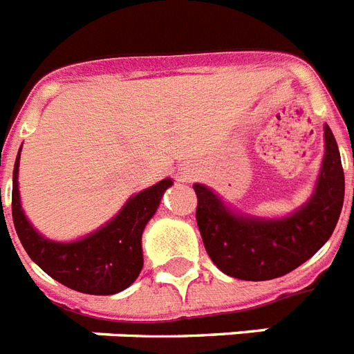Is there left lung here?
<instances>
[{"label": "left lung", "mask_w": 354, "mask_h": 354, "mask_svg": "<svg viewBox=\"0 0 354 354\" xmlns=\"http://www.w3.org/2000/svg\"><path fill=\"white\" fill-rule=\"evenodd\" d=\"M197 226L216 267L247 281L289 274L315 256L335 230L344 205V168L335 135L325 126V155L316 188L301 208L281 219L232 212L208 186L194 185Z\"/></svg>", "instance_id": "1"}]
</instances>
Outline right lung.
<instances>
[{
    "instance_id": "obj_1",
    "label": "right lung",
    "mask_w": 354,
    "mask_h": 354,
    "mask_svg": "<svg viewBox=\"0 0 354 354\" xmlns=\"http://www.w3.org/2000/svg\"><path fill=\"white\" fill-rule=\"evenodd\" d=\"M19 153L12 174V221L19 241L44 272L84 294H117L128 289L142 270V232L153 217L171 179L138 192L111 221L73 243H56L27 221L18 190ZM1 192V190H0Z\"/></svg>"
}]
</instances>
